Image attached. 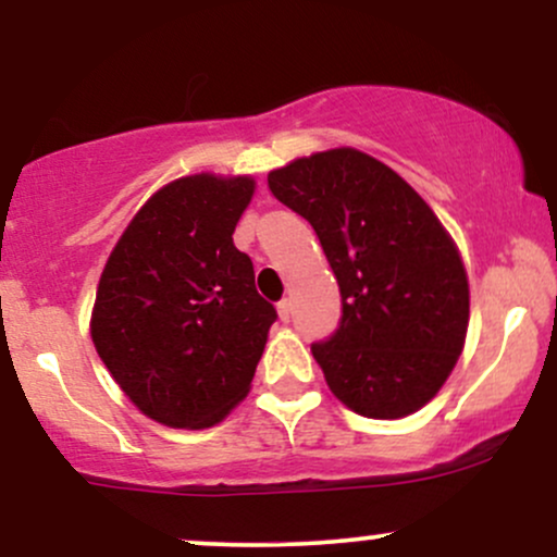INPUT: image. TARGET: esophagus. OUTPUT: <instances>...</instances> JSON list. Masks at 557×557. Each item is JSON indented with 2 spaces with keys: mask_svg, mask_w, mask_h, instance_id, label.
<instances>
[{
  "mask_svg": "<svg viewBox=\"0 0 557 557\" xmlns=\"http://www.w3.org/2000/svg\"><path fill=\"white\" fill-rule=\"evenodd\" d=\"M277 314H280V319H283V322H290V300H287V298L280 300Z\"/></svg>",
  "mask_w": 557,
  "mask_h": 557,
  "instance_id": "34e87169",
  "label": "esophagus"
}]
</instances>
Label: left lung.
I'll return each mask as SVG.
<instances>
[{
    "label": "left lung",
    "instance_id": "obj_1",
    "mask_svg": "<svg viewBox=\"0 0 557 557\" xmlns=\"http://www.w3.org/2000/svg\"><path fill=\"white\" fill-rule=\"evenodd\" d=\"M267 183L314 227L341 285V324L311 343L330 389L369 419L419 411L469 327V280L450 235L398 172L356 149L296 159Z\"/></svg>",
    "mask_w": 557,
    "mask_h": 557
}]
</instances>
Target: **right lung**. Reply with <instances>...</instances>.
<instances>
[{
	"label": "right lung",
	"mask_w": 557,
	"mask_h": 557,
	"mask_svg": "<svg viewBox=\"0 0 557 557\" xmlns=\"http://www.w3.org/2000/svg\"><path fill=\"white\" fill-rule=\"evenodd\" d=\"M251 177L190 175L133 216L96 290L91 337L123 393L159 424L203 430L246 398L277 319L233 233Z\"/></svg>",
	"instance_id": "right-lung-1"
}]
</instances>
